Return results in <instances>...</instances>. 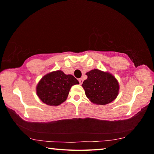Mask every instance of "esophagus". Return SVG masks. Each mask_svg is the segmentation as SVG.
Returning <instances> with one entry per match:
<instances>
[{
  "instance_id": "obj_1",
  "label": "esophagus",
  "mask_w": 154,
  "mask_h": 154,
  "mask_svg": "<svg viewBox=\"0 0 154 154\" xmlns=\"http://www.w3.org/2000/svg\"><path fill=\"white\" fill-rule=\"evenodd\" d=\"M79 83H80V85H82V83H83V79H82V78H80V79H79Z\"/></svg>"
}]
</instances>
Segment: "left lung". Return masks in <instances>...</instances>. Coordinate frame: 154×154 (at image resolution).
Instances as JSON below:
<instances>
[{"label":"left lung","instance_id":"8db88e82","mask_svg":"<svg viewBox=\"0 0 154 154\" xmlns=\"http://www.w3.org/2000/svg\"><path fill=\"white\" fill-rule=\"evenodd\" d=\"M86 75L88 79L83 82L82 87L85 96L92 103L105 105L117 98L119 85L110 72L94 69L86 72Z\"/></svg>","mask_w":154,"mask_h":154}]
</instances>
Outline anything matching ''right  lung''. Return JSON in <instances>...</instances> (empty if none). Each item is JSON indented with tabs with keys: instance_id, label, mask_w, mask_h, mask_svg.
Listing matches in <instances>:
<instances>
[{
	"instance_id": "1",
	"label": "right lung",
	"mask_w": 154,
	"mask_h": 154,
	"mask_svg": "<svg viewBox=\"0 0 154 154\" xmlns=\"http://www.w3.org/2000/svg\"><path fill=\"white\" fill-rule=\"evenodd\" d=\"M72 75L63 71H52L41 78L36 87L38 97L43 103L49 106H58L66 100L72 85L79 84Z\"/></svg>"
}]
</instances>
